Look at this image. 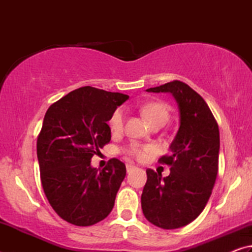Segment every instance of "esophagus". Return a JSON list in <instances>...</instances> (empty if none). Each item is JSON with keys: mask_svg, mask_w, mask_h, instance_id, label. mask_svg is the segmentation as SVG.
Instances as JSON below:
<instances>
[{"mask_svg": "<svg viewBox=\"0 0 252 252\" xmlns=\"http://www.w3.org/2000/svg\"><path fill=\"white\" fill-rule=\"evenodd\" d=\"M134 168H135L134 165H132V164H126V171H127V172L132 171V170H133Z\"/></svg>", "mask_w": 252, "mask_h": 252, "instance_id": "esophagus-1", "label": "esophagus"}]
</instances>
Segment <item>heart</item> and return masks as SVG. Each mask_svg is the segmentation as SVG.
I'll list each match as a JSON object with an SVG mask.
<instances>
[{
    "mask_svg": "<svg viewBox=\"0 0 252 252\" xmlns=\"http://www.w3.org/2000/svg\"><path fill=\"white\" fill-rule=\"evenodd\" d=\"M141 112L150 122V125L157 121L167 122L169 119V106L162 102H147L141 105ZM126 118V110L123 108H118L113 111L109 119V126L113 132H119L123 129V122ZM148 149H143L139 147L138 144H132L127 148V153L135 158H141L146 155Z\"/></svg>",
    "mask_w": 252,
    "mask_h": 252,
    "instance_id": "obj_1",
    "label": "heart"
}]
</instances>
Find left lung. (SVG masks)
<instances>
[{
	"label": "left lung",
	"mask_w": 252,
	"mask_h": 252,
	"mask_svg": "<svg viewBox=\"0 0 252 252\" xmlns=\"http://www.w3.org/2000/svg\"><path fill=\"white\" fill-rule=\"evenodd\" d=\"M147 91L171 93L178 104L180 125L170 144V155L159 159L160 163L170 165L169 176L162 178L147 170L142 211L157 227L181 228L197 218L211 195L218 174V123L201 95L181 81Z\"/></svg>",
	"instance_id": "8db88e82"
}]
</instances>
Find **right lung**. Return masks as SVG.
<instances>
[{
    "mask_svg": "<svg viewBox=\"0 0 252 252\" xmlns=\"http://www.w3.org/2000/svg\"><path fill=\"white\" fill-rule=\"evenodd\" d=\"M127 99L119 92L83 87L46 111L36 142L41 182L51 207L67 222L92 225L112 210L126 164L111 159L100 170L91 159L110 142L109 119Z\"/></svg>",
    "mask_w": 252,
    "mask_h": 252,
    "instance_id": "right-lung-1",
    "label": "right lung"
}]
</instances>
